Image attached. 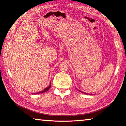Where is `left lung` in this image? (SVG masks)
Here are the masks:
<instances>
[{
	"label": "left lung",
	"mask_w": 126,
	"mask_h": 126,
	"mask_svg": "<svg viewBox=\"0 0 126 126\" xmlns=\"http://www.w3.org/2000/svg\"><path fill=\"white\" fill-rule=\"evenodd\" d=\"M79 90V91H80L81 93H83V94H86V95H89V94H90V95L91 94H88V93H83V92H82V91H80V90Z\"/></svg>",
	"instance_id": "8db88e82"
}]
</instances>
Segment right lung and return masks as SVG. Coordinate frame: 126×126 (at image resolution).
I'll return each instance as SVG.
<instances>
[{
    "instance_id": "obj_1",
    "label": "right lung",
    "mask_w": 126,
    "mask_h": 126,
    "mask_svg": "<svg viewBox=\"0 0 126 126\" xmlns=\"http://www.w3.org/2000/svg\"><path fill=\"white\" fill-rule=\"evenodd\" d=\"M50 83H51V82H50ZM50 83V85L48 86H47V87H46V88L44 90H42L41 91L38 92L37 93H36L33 94H42V93H45V92H47V90H49L50 88V87H51V83Z\"/></svg>"
}]
</instances>
